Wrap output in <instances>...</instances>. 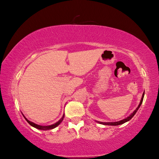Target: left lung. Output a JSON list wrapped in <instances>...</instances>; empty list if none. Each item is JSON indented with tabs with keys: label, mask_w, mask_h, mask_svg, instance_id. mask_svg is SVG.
<instances>
[{
	"label": "left lung",
	"mask_w": 159,
	"mask_h": 159,
	"mask_svg": "<svg viewBox=\"0 0 159 159\" xmlns=\"http://www.w3.org/2000/svg\"><path fill=\"white\" fill-rule=\"evenodd\" d=\"M144 92L143 93V95H142V99H141V101H140V103H139V104L138 107V108H137L133 112V114H132L131 115L129 116L128 117H127L126 118H125V119H123L122 120H120V121H117V122H109V123H103V122H99V123H102V124L103 125H120V124H123V123H124L125 122L128 121V120H130L132 118H133L134 116V115L136 114V112L138 111V110L139 109V107H140L141 104L142 103V102H143V98H144Z\"/></svg>",
	"instance_id": "8db88e82"
}]
</instances>
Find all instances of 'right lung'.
<instances>
[{"mask_svg": "<svg viewBox=\"0 0 159 159\" xmlns=\"http://www.w3.org/2000/svg\"><path fill=\"white\" fill-rule=\"evenodd\" d=\"M64 116L61 118V119L59 120L58 122H57L56 123H55V124H53V125H48V126H42V125H37V124H36V123H33V122H31V121H29V120H27L26 119V118H25V119L26 120V121H27L29 124H30L31 126H33V127H34V128H37V129H39V130H51V129H53V128H56L57 127V125H59L60 124V123L62 121V120H63V118H64Z\"/></svg>", "mask_w": 159, "mask_h": 159, "instance_id": "obj_1", "label": "right lung"}]
</instances>
